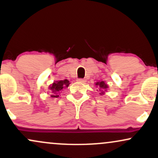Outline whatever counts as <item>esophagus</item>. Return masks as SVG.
Listing matches in <instances>:
<instances>
[{
  "label": "esophagus",
  "mask_w": 158,
  "mask_h": 158,
  "mask_svg": "<svg viewBox=\"0 0 158 158\" xmlns=\"http://www.w3.org/2000/svg\"><path fill=\"white\" fill-rule=\"evenodd\" d=\"M78 81H79V82H81V83L86 82V79H78Z\"/></svg>",
  "instance_id": "34e87169"
}]
</instances>
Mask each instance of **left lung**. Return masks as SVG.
Wrapping results in <instances>:
<instances>
[{"label": "left lung", "mask_w": 158, "mask_h": 158, "mask_svg": "<svg viewBox=\"0 0 158 158\" xmlns=\"http://www.w3.org/2000/svg\"><path fill=\"white\" fill-rule=\"evenodd\" d=\"M96 85H97V88H99V91H100V95H103L105 93V91H106V89L108 88V85L106 84L104 81H98V82L96 83Z\"/></svg>", "instance_id": "left-lung-1"}]
</instances>
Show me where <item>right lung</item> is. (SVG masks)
<instances>
[{
	"mask_svg": "<svg viewBox=\"0 0 158 158\" xmlns=\"http://www.w3.org/2000/svg\"><path fill=\"white\" fill-rule=\"evenodd\" d=\"M70 85V82L68 79H64V80L56 81L53 82L52 84L49 87V89L50 90L51 92V97H58L59 96V92L63 89V88H68Z\"/></svg>",
	"mask_w": 158,
	"mask_h": 158,
	"instance_id": "obj_1",
	"label": "right lung"
}]
</instances>
